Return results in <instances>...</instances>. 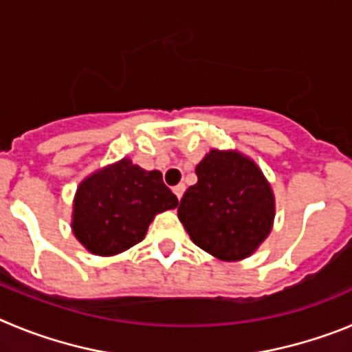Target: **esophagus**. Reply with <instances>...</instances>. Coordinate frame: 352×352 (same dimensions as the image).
I'll list each match as a JSON object with an SVG mask.
<instances>
[{
  "label": "esophagus",
  "mask_w": 352,
  "mask_h": 352,
  "mask_svg": "<svg viewBox=\"0 0 352 352\" xmlns=\"http://www.w3.org/2000/svg\"><path fill=\"white\" fill-rule=\"evenodd\" d=\"M184 191H186V186H184V184H177L175 188H173V192H175V196L177 198H182V195H184Z\"/></svg>",
  "instance_id": "1"
}]
</instances>
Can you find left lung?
I'll return each instance as SVG.
<instances>
[{
	"mask_svg": "<svg viewBox=\"0 0 352 352\" xmlns=\"http://www.w3.org/2000/svg\"><path fill=\"white\" fill-rule=\"evenodd\" d=\"M196 177L177 210L192 242L224 261L252 254L274 221V195L258 166L239 153L210 151Z\"/></svg>",
	"mask_w": 352,
	"mask_h": 352,
	"instance_id": "1",
	"label": "left lung"
}]
</instances>
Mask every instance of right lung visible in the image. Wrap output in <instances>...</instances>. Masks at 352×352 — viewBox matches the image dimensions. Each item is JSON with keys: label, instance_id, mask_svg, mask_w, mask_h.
<instances>
[{"label": "right lung", "instance_id": "obj_1", "mask_svg": "<svg viewBox=\"0 0 352 352\" xmlns=\"http://www.w3.org/2000/svg\"><path fill=\"white\" fill-rule=\"evenodd\" d=\"M177 204L161 172L121 160L78 186L72 228L94 254H119L144 239L154 215Z\"/></svg>", "mask_w": 352, "mask_h": 352}]
</instances>
